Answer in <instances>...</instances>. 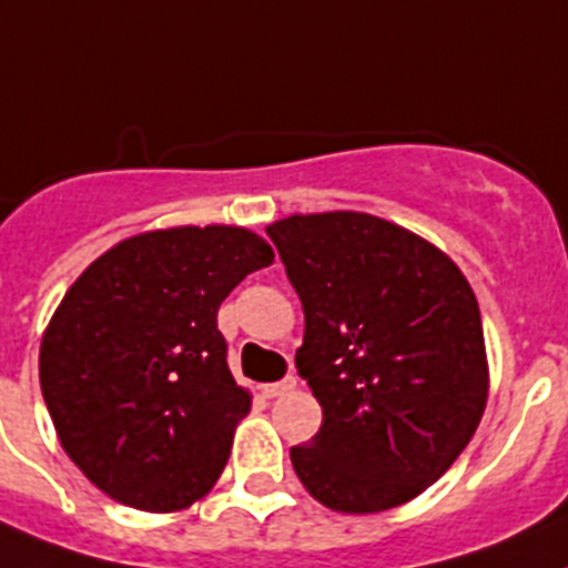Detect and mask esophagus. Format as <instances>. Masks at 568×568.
I'll use <instances>...</instances> for the list:
<instances>
[{
  "instance_id": "1",
  "label": "esophagus",
  "mask_w": 568,
  "mask_h": 568,
  "mask_svg": "<svg viewBox=\"0 0 568 568\" xmlns=\"http://www.w3.org/2000/svg\"><path fill=\"white\" fill-rule=\"evenodd\" d=\"M294 387H297V378H294V375H285L283 381H274V384H262V395H265V398H280V395L292 393Z\"/></svg>"
}]
</instances>
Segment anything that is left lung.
<instances>
[{
    "label": "left lung",
    "instance_id": "left-lung-1",
    "mask_svg": "<svg viewBox=\"0 0 568 568\" xmlns=\"http://www.w3.org/2000/svg\"><path fill=\"white\" fill-rule=\"evenodd\" d=\"M306 314L297 373L323 407L292 447L300 483L341 514L409 503L468 447L488 402L474 288L436 245L369 213L265 227Z\"/></svg>",
    "mask_w": 568,
    "mask_h": 568
}]
</instances>
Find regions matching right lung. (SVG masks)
<instances>
[{"mask_svg":"<svg viewBox=\"0 0 568 568\" xmlns=\"http://www.w3.org/2000/svg\"><path fill=\"white\" fill-rule=\"evenodd\" d=\"M271 262L245 227H166L109 247L65 292L40 387L63 450L106 497L166 514L216 485L251 409L216 314Z\"/></svg>","mask_w":568,"mask_h":568,"instance_id":"right-lung-1","label":"right lung"}]
</instances>
